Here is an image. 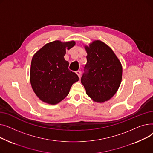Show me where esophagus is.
Listing matches in <instances>:
<instances>
[{"instance_id":"esophagus-1","label":"esophagus","mask_w":153,"mask_h":153,"mask_svg":"<svg viewBox=\"0 0 153 153\" xmlns=\"http://www.w3.org/2000/svg\"><path fill=\"white\" fill-rule=\"evenodd\" d=\"M76 73L77 75L79 76V78L81 77V71H76Z\"/></svg>"}]
</instances>
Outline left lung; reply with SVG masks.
I'll use <instances>...</instances> for the list:
<instances>
[{"instance_id": "1", "label": "left lung", "mask_w": 153, "mask_h": 153, "mask_svg": "<svg viewBox=\"0 0 153 153\" xmlns=\"http://www.w3.org/2000/svg\"><path fill=\"white\" fill-rule=\"evenodd\" d=\"M84 48L87 63L81 83L87 95L94 102L108 101L121 84L122 64L111 48L100 40H94Z\"/></svg>"}]
</instances>
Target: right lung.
Returning <instances> with one entry per match:
<instances>
[{"label":"right lung","mask_w":153,"mask_h":153,"mask_svg":"<svg viewBox=\"0 0 153 153\" xmlns=\"http://www.w3.org/2000/svg\"><path fill=\"white\" fill-rule=\"evenodd\" d=\"M76 45L74 41L59 40L44 45L33 55L31 62L30 80L37 97L51 105H56L69 94L71 86L79 81L78 76L68 69L64 59L66 50Z\"/></svg>","instance_id":"1"}]
</instances>
